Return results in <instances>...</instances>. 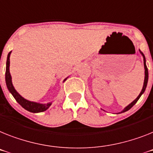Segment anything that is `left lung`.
<instances>
[{"instance_id":"1","label":"left lung","mask_w":153,"mask_h":153,"mask_svg":"<svg viewBox=\"0 0 153 153\" xmlns=\"http://www.w3.org/2000/svg\"><path fill=\"white\" fill-rule=\"evenodd\" d=\"M141 52V51H140ZM141 53L142 54V56H143V58H144V67H145V80H144V85H143V88H142V92H140V94L138 95V96L137 97V98L134 100L133 102H131V103H130V104L128 105V106H126L125 108H124V110H123L122 112L121 113H124V112H126V111H128V110H130L132 106H134V104H135L136 102H137V101L139 100V98L141 97V96L142 95V93L145 92V90H146V86H147V83H148V79H149V73H148V68H147V67H146V57H145L144 54L142 53V52H141Z\"/></svg>"}]
</instances>
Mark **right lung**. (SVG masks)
Instances as JSON below:
<instances>
[{"label":"right lung","instance_id":"1","mask_svg":"<svg viewBox=\"0 0 153 153\" xmlns=\"http://www.w3.org/2000/svg\"><path fill=\"white\" fill-rule=\"evenodd\" d=\"M11 51L9 52L8 54H7V63H6V72H5V81H6L7 89L12 94V96H14L15 100L17 101L19 104L22 106L23 108L29 111V112L39 113L47 110L51 105V102H49V103H47V104H40V103H37V102H31V101L27 100L23 98L22 96H20L17 92V91L15 89L13 85H12V82H11V74H10V71H9L10 54H11Z\"/></svg>","mask_w":153,"mask_h":153}]
</instances>
